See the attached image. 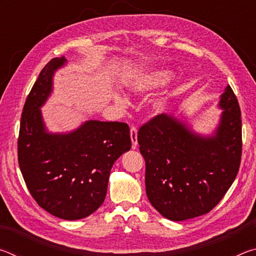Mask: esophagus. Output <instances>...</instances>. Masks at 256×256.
Returning a JSON list of instances; mask_svg holds the SVG:
<instances>
[{"mask_svg": "<svg viewBox=\"0 0 256 256\" xmlns=\"http://www.w3.org/2000/svg\"><path fill=\"white\" fill-rule=\"evenodd\" d=\"M130 132H131L132 149H136V146H138V130H136V128L132 126L131 130H130Z\"/></svg>", "mask_w": 256, "mask_h": 256, "instance_id": "esophagus-1", "label": "esophagus"}]
</instances>
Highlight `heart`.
<instances>
[{"label":"heart","mask_w":256,"mask_h":256,"mask_svg":"<svg viewBox=\"0 0 256 256\" xmlns=\"http://www.w3.org/2000/svg\"><path fill=\"white\" fill-rule=\"evenodd\" d=\"M175 73L170 68H150V70L141 71L130 78L126 81L128 92L136 97H144L157 92L168 86L174 80ZM115 100L118 104L125 105L126 100L123 97L116 96ZM157 108L159 110H164L162 104H158Z\"/></svg>","instance_id":"1"}]
</instances>
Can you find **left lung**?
Masks as SVG:
<instances>
[{
	"label": "left lung",
	"mask_w": 256,
	"mask_h": 256,
	"mask_svg": "<svg viewBox=\"0 0 256 256\" xmlns=\"http://www.w3.org/2000/svg\"><path fill=\"white\" fill-rule=\"evenodd\" d=\"M210 133L196 132L186 116L162 114L138 133L146 160V192L164 218L183 222L206 214L235 180L242 157V120L237 98L227 86Z\"/></svg>",
	"instance_id": "8db88e82"
}]
</instances>
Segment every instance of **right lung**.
Returning a JSON list of instances; mask_svg holds the SVG:
<instances>
[{"label":"right lung","instance_id":"add662e5","mask_svg":"<svg viewBox=\"0 0 256 256\" xmlns=\"http://www.w3.org/2000/svg\"><path fill=\"white\" fill-rule=\"evenodd\" d=\"M64 56L42 68L21 116L18 160L30 194L58 218L79 220L105 201L112 164L131 149L128 125L89 120L68 132H50L40 108L54 89Z\"/></svg>","mask_w":256,"mask_h":256}]
</instances>
